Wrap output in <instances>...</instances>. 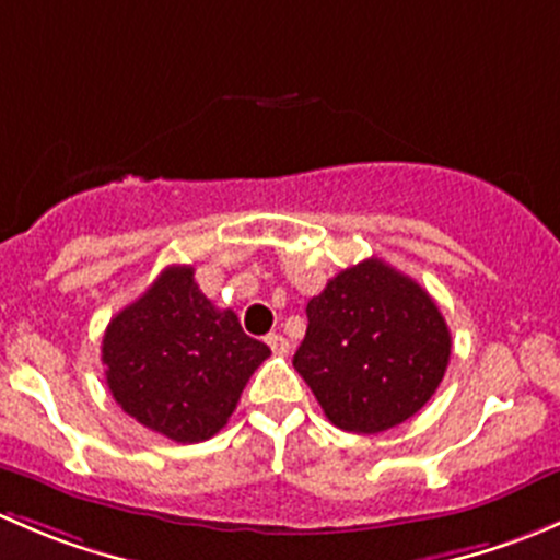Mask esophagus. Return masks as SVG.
<instances>
[{
	"mask_svg": "<svg viewBox=\"0 0 560 560\" xmlns=\"http://www.w3.org/2000/svg\"><path fill=\"white\" fill-rule=\"evenodd\" d=\"M265 343H268L270 349H273L276 354H287L290 352V341H287L281 332H270V336H265Z\"/></svg>",
	"mask_w": 560,
	"mask_h": 560,
	"instance_id": "34e87169",
	"label": "esophagus"
}]
</instances>
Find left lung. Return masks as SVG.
I'll return each mask as SVG.
<instances>
[{"label":"left lung","mask_w":560,"mask_h":560,"mask_svg":"<svg viewBox=\"0 0 560 560\" xmlns=\"http://www.w3.org/2000/svg\"><path fill=\"white\" fill-rule=\"evenodd\" d=\"M306 314L292 365L341 431L400 425L442 385L453 349L447 322L415 279L382 259L332 276Z\"/></svg>","instance_id":"1"}]
</instances>
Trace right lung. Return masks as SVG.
Listing matches in <instances>:
<instances>
[{"label": "right lung", "instance_id": "1", "mask_svg": "<svg viewBox=\"0 0 560 560\" xmlns=\"http://www.w3.org/2000/svg\"><path fill=\"white\" fill-rule=\"evenodd\" d=\"M270 354L238 316L200 292L191 265H171L103 338L105 380L140 425L180 444L228 425L248 376Z\"/></svg>", "mask_w": 560, "mask_h": 560}]
</instances>
